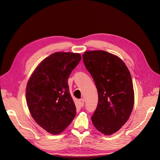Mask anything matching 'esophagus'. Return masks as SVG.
Wrapping results in <instances>:
<instances>
[{
	"instance_id": "1",
	"label": "esophagus",
	"mask_w": 160,
	"mask_h": 160,
	"mask_svg": "<svg viewBox=\"0 0 160 160\" xmlns=\"http://www.w3.org/2000/svg\"><path fill=\"white\" fill-rule=\"evenodd\" d=\"M79 102H80V106H81L82 107L84 106V100L83 98L79 100Z\"/></svg>"
}]
</instances>
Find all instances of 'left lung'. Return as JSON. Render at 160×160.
<instances>
[{"instance_id":"obj_1","label":"left lung","mask_w":160,"mask_h":160,"mask_svg":"<svg viewBox=\"0 0 160 160\" xmlns=\"http://www.w3.org/2000/svg\"><path fill=\"white\" fill-rule=\"evenodd\" d=\"M82 57L98 93L92 122L97 130L111 135L125 124L133 109L134 92L130 72L119 57L104 50L86 51Z\"/></svg>"}]
</instances>
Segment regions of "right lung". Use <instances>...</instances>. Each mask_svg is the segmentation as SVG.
<instances>
[{
    "label": "right lung",
    "mask_w": 160,
    "mask_h": 160,
    "mask_svg": "<svg viewBox=\"0 0 160 160\" xmlns=\"http://www.w3.org/2000/svg\"><path fill=\"white\" fill-rule=\"evenodd\" d=\"M80 60L78 53L55 52L37 67L27 83L26 99L30 114L52 134L63 132L76 116L68 79Z\"/></svg>",
    "instance_id": "right-lung-1"
}]
</instances>
